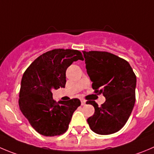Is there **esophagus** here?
I'll list each match as a JSON object with an SVG mask.
<instances>
[{"label": "esophagus", "mask_w": 154, "mask_h": 154, "mask_svg": "<svg viewBox=\"0 0 154 154\" xmlns=\"http://www.w3.org/2000/svg\"><path fill=\"white\" fill-rule=\"evenodd\" d=\"M81 104L82 105V106H85V105L86 104V101L85 100H82V99L81 100Z\"/></svg>", "instance_id": "obj_1"}]
</instances>
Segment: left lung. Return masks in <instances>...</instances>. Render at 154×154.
<instances>
[{
	"label": "left lung",
	"instance_id": "8db88e82",
	"mask_svg": "<svg viewBox=\"0 0 154 154\" xmlns=\"http://www.w3.org/2000/svg\"><path fill=\"white\" fill-rule=\"evenodd\" d=\"M86 69L95 92L103 94L106 101L87 119L91 129L98 134L119 131L128 121L135 102L136 75L124 59L105 51H83Z\"/></svg>",
	"mask_w": 154,
	"mask_h": 154
}]
</instances>
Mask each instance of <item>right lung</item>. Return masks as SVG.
<instances>
[{"mask_svg": "<svg viewBox=\"0 0 154 154\" xmlns=\"http://www.w3.org/2000/svg\"><path fill=\"white\" fill-rule=\"evenodd\" d=\"M78 60H83L80 51L54 49L35 60L23 74L20 109L42 135L51 137L65 133L73 112L81 105L78 98L56 102L52 94L53 89L65 88L66 71Z\"/></svg>", "mask_w": 154, "mask_h": 154, "instance_id": "obj_1", "label": "right lung"}]
</instances>
